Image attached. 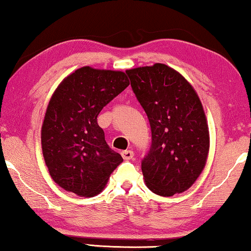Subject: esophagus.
I'll return each mask as SVG.
<instances>
[{"instance_id":"esophagus-1","label":"esophagus","mask_w":251,"mask_h":251,"mask_svg":"<svg viewBox=\"0 0 251 251\" xmlns=\"http://www.w3.org/2000/svg\"><path fill=\"white\" fill-rule=\"evenodd\" d=\"M121 155L125 160H131L133 157V152H132V151H130V150L123 151V152H121Z\"/></svg>"}]
</instances>
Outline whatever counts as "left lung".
<instances>
[{"instance_id":"1","label":"left lung","mask_w":251,"mask_h":251,"mask_svg":"<svg viewBox=\"0 0 251 251\" xmlns=\"http://www.w3.org/2000/svg\"><path fill=\"white\" fill-rule=\"evenodd\" d=\"M149 119L152 144L142 160L147 187L161 197L190 188L209 152V129L200 98L183 75L164 64L126 71Z\"/></svg>"}]
</instances>
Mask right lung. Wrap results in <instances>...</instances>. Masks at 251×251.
Instances as JSON below:
<instances>
[{
	"label": "right lung",
	"mask_w": 251,
	"mask_h": 251,
	"mask_svg": "<svg viewBox=\"0 0 251 251\" xmlns=\"http://www.w3.org/2000/svg\"><path fill=\"white\" fill-rule=\"evenodd\" d=\"M128 85L121 71L85 66L64 78L53 92L41 142L50 176L65 191L95 197L123 161L106 143L97 116Z\"/></svg>",
	"instance_id": "right-lung-1"
}]
</instances>
